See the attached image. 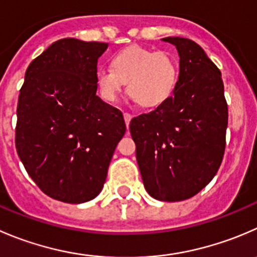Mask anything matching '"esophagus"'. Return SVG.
<instances>
[{
    "label": "esophagus",
    "instance_id": "esophagus-1",
    "mask_svg": "<svg viewBox=\"0 0 257 257\" xmlns=\"http://www.w3.org/2000/svg\"><path fill=\"white\" fill-rule=\"evenodd\" d=\"M124 115V120H125V124H126V128L129 126V123H131V119H132V114L128 113V111H125V113L123 114Z\"/></svg>",
    "mask_w": 257,
    "mask_h": 257
}]
</instances>
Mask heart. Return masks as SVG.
<instances>
[{
	"label": "heart",
	"instance_id": "obj_1",
	"mask_svg": "<svg viewBox=\"0 0 257 257\" xmlns=\"http://www.w3.org/2000/svg\"><path fill=\"white\" fill-rule=\"evenodd\" d=\"M178 80V64L168 52L132 45L113 56V69L99 68L96 83L101 96L114 101L126 83L134 101L156 108L173 94Z\"/></svg>",
	"mask_w": 257,
	"mask_h": 257
}]
</instances>
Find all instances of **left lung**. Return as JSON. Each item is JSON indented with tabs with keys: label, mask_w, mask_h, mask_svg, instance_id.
<instances>
[{
	"label": "left lung",
	"mask_w": 257,
	"mask_h": 257,
	"mask_svg": "<svg viewBox=\"0 0 257 257\" xmlns=\"http://www.w3.org/2000/svg\"><path fill=\"white\" fill-rule=\"evenodd\" d=\"M179 55L173 95L131 120L139 171L153 198L177 202L197 195L217 173L226 147L228 111L221 71L200 45L164 37Z\"/></svg>",
	"instance_id": "obj_1"
}]
</instances>
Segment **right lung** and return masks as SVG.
Masks as SVG:
<instances>
[{"instance_id":"add662e5","label":"right lung","mask_w":257,"mask_h":257,"mask_svg":"<svg viewBox=\"0 0 257 257\" xmlns=\"http://www.w3.org/2000/svg\"><path fill=\"white\" fill-rule=\"evenodd\" d=\"M108 44L61 39L34 59L17 103L16 151L45 195L83 203L100 193L118 142L119 109L96 95L98 59Z\"/></svg>"}]
</instances>
